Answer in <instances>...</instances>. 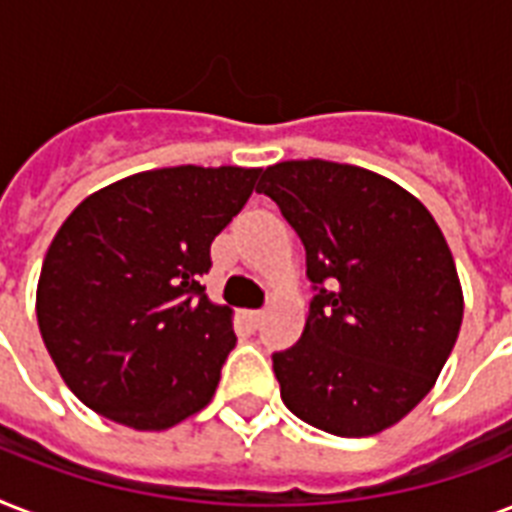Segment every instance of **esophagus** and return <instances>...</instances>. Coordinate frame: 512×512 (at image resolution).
Returning a JSON list of instances; mask_svg holds the SVG:
<instances>
[{
  "instance_id": "1",
  "label": "esophagus",
  "mask_w": 512,
  "mask_h": 512,
  "mask_svg": "<svg viewBox=\"0 0 512 512\" xmlns=\"http://www.w3.org/2000/svg\"><path fill=\"white\" fill-rule=\"evenodd\" d=\"M265 319V311H247V321L252 324V327H260Z\"/></svg>"
}]
</instances>
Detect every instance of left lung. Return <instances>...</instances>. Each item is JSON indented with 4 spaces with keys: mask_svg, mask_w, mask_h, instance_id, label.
Masks as SVG:
<instances>
[{
    "mask_svg": "<svg viewBox=\"0 0 512 512\" xmlns=\"http://www.w3.org/2000/svg\"><path fill=\"white\" fill-rule=\"evenodd\" d=\"M257 191L297 231L316 289L303 337L273 353L281 401L332 436L396 425L460 335L465 303L444 233L420 199L353 164L279 162Z\"/></svg>",
    "mask_w": 512,
    "mask_h": 512,
    "instance_id": "left-lung-1",
    "label": "left lung"
}]
</instances>
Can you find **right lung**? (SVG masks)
Listing matches in <instances>:
<instances>
[{"instance_id": "1", "label": "right lung", "mask_w": 512, "mask_h": 512, "mask_svg": "<svg viewBox=\"0 0 512 512\" xmlns=\"http://www.w3.org/2000/svg\"><path fill=\"white\" fill-rule=\"evenodd\" d=\"M257 167H164L90 193L44 255L36 321L84 406L167 430L215 396L233 311L201 287L209 247L252 196Z\"/></svg>"}]
</instances>
